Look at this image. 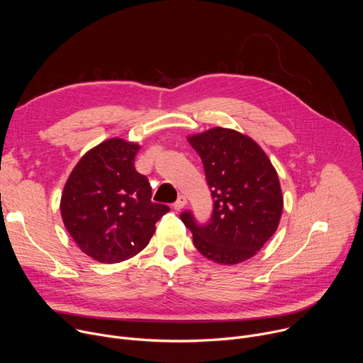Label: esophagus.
<instances>
[{"label": "esophagus", "instance_id": "1", "mask_svg": "<svg viewBox=\"0 0 363 363\" xmlns=\"http://www.w3.org/2000/svg\"><path fill=\"white\" fill-rule=\"evenodd\" d=\"M186 198L184 196V195H181V196H178V199H177V202L174 203V208L177 210V211H181L182 208H185L186 206Z\"/></svg>", "mask_w": 363, "mask_h": 363}]
</instances>
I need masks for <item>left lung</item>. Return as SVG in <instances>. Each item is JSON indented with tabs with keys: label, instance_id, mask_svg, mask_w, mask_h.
Returning <instances> with one entry per match:
<instances>
[{
	"label": "left lung",
	"instance_id": "8db88e82",
	"mask_svg": "<svg viewBox=\"0 0 363 363\" xmlns=\"http://www.w3.org/2000/svg\"><path fill=\"white\" fill-rule=\"evenodd\" d=\"M186 139L202 160L214 211L203 227L189 213L181 220L208 260L225 266L242 263L279 227L284 201L277 171L263 147L238 130L217 126Z\"/></svg>",
	"mask_w": 363,
	"mask_h": 363
}]
</instances>
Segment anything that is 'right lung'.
<instances>
[{
    "instance_id": "add662e5",
    "label": "right lung",
    "mask_w": 363,
    "mask_h": 363,
    "mask_svg": "<svg viewBox=\"0 0 363 363\" xmlns=\"http://www.w3.org/2000/svg\"><path fill=\"white\" fill-rule=\"evenodd\" d=\"M140 145L112 138L87 150L60 199L66 230L99 263H121L142 251L169 208L150 201L146 177L135 169Z\"/></svg>"
}]
</instances>
